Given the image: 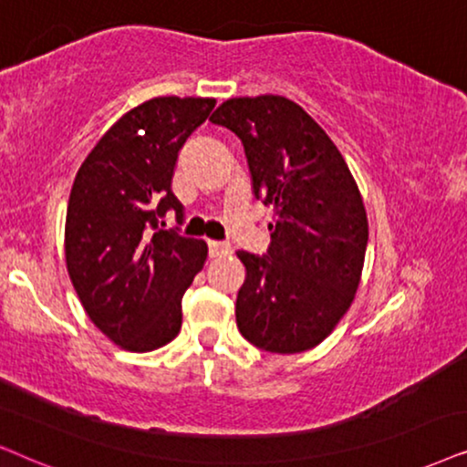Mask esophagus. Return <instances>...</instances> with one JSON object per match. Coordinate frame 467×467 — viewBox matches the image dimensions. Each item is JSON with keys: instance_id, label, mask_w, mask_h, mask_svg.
<instances>
[{"instance_id": "esophagus-1", "label": "esophagus", "mask_w": 467, "mask_h": 467, "mask_svg": "<svg viewBox=\"0 0 467 467\" xmlns=\"http://www.w3.org/2000/svg\"><path fill=\"white\" fill-rule=\"evenodd\" d=\"M230 252H233V247H230L228 244H223V241H209V254H211V258L228 256Z\"/></svg>"}]
</instances>
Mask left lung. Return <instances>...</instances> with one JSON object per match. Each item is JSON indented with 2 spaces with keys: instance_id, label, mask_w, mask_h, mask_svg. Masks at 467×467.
<instances>
[{
  "instance_id": "obj_1",
  "label": "left lung",
  "mask_w": 467,
  "mask_h": 467,
  "mask_svg": "<svg viewBox=\"0 0 467 467\" xmlns=\"http://www.w3.org/2000/svg\"><path fill=\"white\" fill-rule=\"evenodd\" d=\"M209 121L239 136L254 196L275 209L265 256L237 252L239 331L260 350L306 352L357 295L369 237L358 185L325 130L288 98H230Z\"/></svg>"
}]
</instances>
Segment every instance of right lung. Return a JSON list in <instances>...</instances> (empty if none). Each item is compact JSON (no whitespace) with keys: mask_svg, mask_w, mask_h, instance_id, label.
<instances>
[{"mask_svg":"<svg viewBox=\"0 0 467 467\" xmlns=\"http://www.w3.org/2000/svg\"><path fill=\"white\" fill-rule=\"evenodd\" d=\"M213 98H153L128 110L91 149L66 215V265L93 325L130 352L166 346L182 328V298L207 244L161 230L183 204L172 194L177 155Z\"/></svg>","mask_w":467,"mask_h":467,"instance_id":"obj_1","label":"right lung"}]
</instances>
